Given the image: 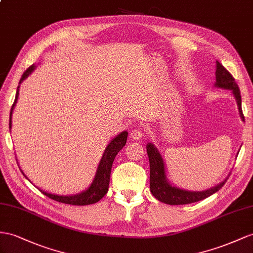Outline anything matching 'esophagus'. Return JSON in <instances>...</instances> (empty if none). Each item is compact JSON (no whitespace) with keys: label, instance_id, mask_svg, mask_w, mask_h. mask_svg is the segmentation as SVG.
<instances>
[{"label":"esophagus","instance_id":"1","mask_svg":"<svg viewBox=\"0 0 253 253\" xmlns=\"http://www.w3.org/2000/svg\"><path fill=\"white\" fill-rule=\"evenodd\" d=\"M143 135H144L143 130H142V128H139V127L132 129L130 132V138L133 140H140Z\"/></svg>","mask_w":253,"mask_h":253}]
</instances>
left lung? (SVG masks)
Here are the masks:
<instances>
[{
    "mask_svg": "<svg viewBox=\"0 0 253 253\" xmlns=\"http://www.w3.org/2000/svg\"><path fill=\"white\" fill-rule=\"evenodd\" d=\"M215 85L218 87L232 90L237 101L239 114H241L242 120L245 121L242 110L241 90H239V87L234 79V77H233L229 71L224 68V66H222V64H220L218 61ZM146 152L148 155V160H150L151 192L155 198L160 201V202H164L166 204L183 205L198 202V201L206 199L207 197H210L211 194L217 192L225 184L226 179H224L222 183H220L216 187H213V188L205 191H187L184 189L176 188V187H173L172 185L168 183V180L166 178L164 160L161 158L157 148L152 143H148L146 145Z\"/></svg>",
    "mask_w": 253,
    "mask_h": 253,
    "instance_id": "1",
    "label": "left lung"
}]
</instances>
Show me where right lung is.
Listing matches in <instances>:
<instances>
[{"mask_svg": "<svg viewBox=\"0 0 253 253\" xmlns=\"http://www.w3.org/2000/svg\"><path fill=\"white\" fill-rule=\"evenodd\" d=\"M34 68H35V65H32V66H30L27 70L24 71L20 81H19V84H20L25 79V78H28V76L34 70ZM18 95H19V86L17 88L15 101H14V103H12V107L10 109L9 128H11V114H12V110H14L15 105L17 102ZM127 135H128L127 131H123L119 135H116V137L111 142H110L109 145L105 150V153H103V155H102V158L99 163L98 169H97V172H96V176L93 180L92 185L89 186V188L87 190L83 191L79 194H76V196H57V194L48 193V192L42 191L41 189L40 190L44 194V196H47L54 201H57V202L65 203V204L89 205V204H94L96 202H98V201L105 197V194L108 192L112 164H113L116 155H118V153L122 150L123 147L125 146L126 141H127Z\"/></svg>", "mask_w": 253, "mask_h": 253, "instance_id": "1", "label": "right lung"}]
</instances>
